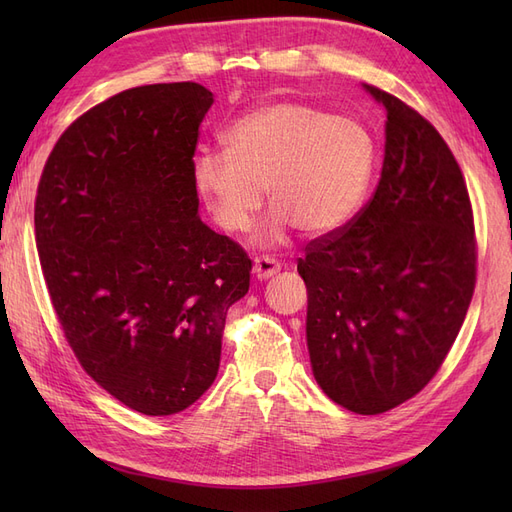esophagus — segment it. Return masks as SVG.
Here are the masks:
<instances>
[{"label": "esophagus", "instance_id": "1", "mask_svg": "<svg viewBox=\"0 0 512 512\" xmlns=\"http://www.w3.org/2000/svg\"><path fill=\"white\" fill-rule=\"evenodd\" d=\"M282 269L280 262H277L275 258H269V256H260L254 260V267H252V273L258 282L262 280H269L271 275H275L277 271Z\"/></svg>", "mask_w": 512, "mask_h": 512}]
</instances>
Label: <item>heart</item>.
Wrapping results in <instances>:
<instances>
[{
    "mask_svg": "<svg viewBox=\"0 0 512 512\" xmlns=\"http://www.w3.org/2000/svg\"><path fill=\"white\" fill-rule=\"evenodd\" d=\"M378 143L363 121L284 100L256 108L224 134V153H200L194 188L230 235L252 228L267 188L273 215L262 241L297 228L327 237L344 228L367 196Z\"/></svg>",
    "mask_w": 512,
    "mask_h": 512,
    "instance_id": "b5f03b06",
    "label": "heart"
}]
</instances>
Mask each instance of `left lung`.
Listing matches in <instances>:
<instances>
[{"label":"left lung","mask_w":512,"mask_h":512,"mask_svg":"<svg viewBox=\"0 0 512 512\" xmlns=\"http://www.w3.org/2000/svg\"><path fill=\"white\" fill-rule=\"evenodd\" d=\"M386 108L376 192L337 232L309 241L314 378L335 404L382 414L421 393L461 329L476 284L466 179L440 132L412 106L365 85Z\"/></svg>","instance_id":"1"}]
</instances>
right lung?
Returning <instances> with one entry per match:
<instances>
[{
	"label": "right lung",
	"mask_w": 512,
	"mask_h": 512,
	"mask_svg": "<svg viewBox=\"0 0 512 512\" xmlns=\"http://www.w3.org/2000/svg\"><path fill=\"white\" fill-rule=\"evenodd\" d=\"M198 83L126 89L59 136L34 224L53 309L81 367L147 416L192 406L220 369L228 307L250 288L245 250L198 218Z\"/></svg>",
	"instance_id": "obj_1"
}]
</instances>
